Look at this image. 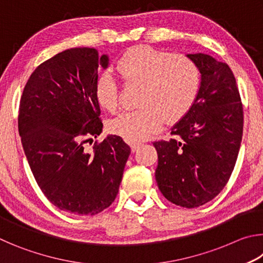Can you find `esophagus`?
<instances>
[{"mask_svg":"<svg viewBox=\"0 0 263 263\" xmlns=\"http://www.w3.org/2000/svg\"><path fill=\"white\" fill-rule=\"evenodd\" d=\"M142 144L140 141H131V149L132 152H136V151H138V148L140 147Z\"/></svg>","mask_w":263,"mask_h":263,"instance_id":"1","label":"esophagus"}]
</instances>
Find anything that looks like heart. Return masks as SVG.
I'll return each mask as SVG.
<instances>
[{
	"instance_id": "heart-1",
	"label": "heart",
	"mask_w": 263,
	"mask_h": 263,
	"mask_svg": "<svg viewBox=\"0 0 263 263\" xmlns=\"http://www.w3.org/2000/svg\"><path fill=\"white\" fill-rule=\"evenodd\" d=\"M126 83L140 84L138 109L126 111L110 123V130L130 141L142 140L168 123L179 121L197 97L201 75L195 62L147 45L127 50L117 62ZM95 96L102 108L114 112L119 106L118 83L109 72L100 74Z\"/></svg>"
}]
</instances>
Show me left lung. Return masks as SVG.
Segmentation results:
<instances>
[{
	"instance_id": "8db88e82",
	"label": "left lung",
	"mask_w": 263,
	"mask_h": 263,
	"mask_svg": "<svg viewBox=\"0 0 263 263\" xmlns=\"http://www.w3.org/2000/svg\"><path fill=\"white\" fill-rule=\"evenodd\" d=\"M186 57L201 73L197 97L171 128L173 138L153 145L160 191L169 202L191 209L210 202L228 183L241 144L243 111L228 64L204 53Z\"/></svg>"
}]
</instances>
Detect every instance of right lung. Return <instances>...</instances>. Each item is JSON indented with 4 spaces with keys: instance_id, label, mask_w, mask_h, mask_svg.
Masks as SVG:
<instances>
[{
    "instance_id": "1",
    "label": "right lung",
    "mask_w": 263,
    "mask_h": 263,
    "mask_svg": "<svg viewBox=\"0 0 263 263\" xmlns=\"http://www.w3.org/2000/svg\"><path fill=\"white\" fill-rule=\"evenodd\" d=\"M108 66L109 55L95 48L62 51L34 69L21 99L18 132L34 179L53 205L73 215L112 204L131 153L112 135L92 152L83 146L103 130L95 83Z\"/></svg>"
}]
</instances>
